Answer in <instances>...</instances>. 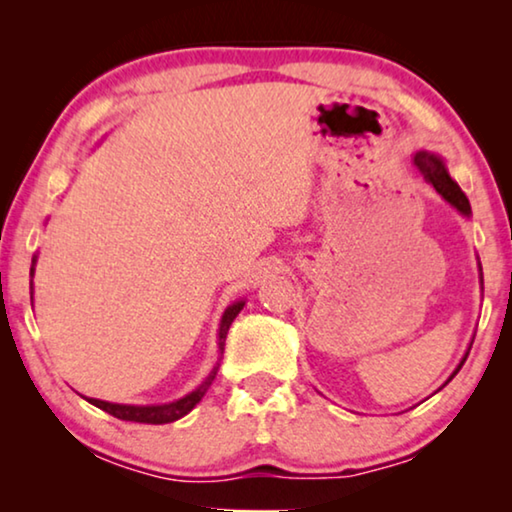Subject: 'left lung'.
Wrapping results in <instances>:
<instances>
[{
	"label": "left lung",
	"mask_w": 512,
	"mask_h": 512,
	"mask_svg": "<svg viewBox=\"0 0 512 512\" xmlns=\"http://www.w3.org/2000/svg\"><path fill=\"white\" fill-rule=\"evenodd\" d=\"M412 165H415L417 170L424 174V179L429 181L433 188H436V193L440 195V198H443L445 202H450V205L457 209L461 216H471V202H468V198L464 195V191L459 188L457 181L450 177V172H447V165H445L443 158L436 156V153H431V151H417L415 156H412ZM478 268H480V261H478ZM480 284H482V268H480ZM471 345H473V342H471ZM468 352H471V349H468ZM468 352L464 354V359L459 361V366L454 368L450 380L459 373L461 366H464ZM450 380H447V382H450ZM445 384H443V387H445Z\"/></svg>",
	"instance_id": "8db88e82"
}]
</instances>
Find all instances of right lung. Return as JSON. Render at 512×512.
Here are the masks:
<instances>
[{
    "label": "right lung",
    "mask_w": 512,
    "mask_h": 512,
    "mask_svg": "<svg viewBox=\"0 0 512 512\" xmlns=\"http://www.w3.org/2000/svg\"><path fill=\"white\" fill-rule=\"evenodd\" d=\"M34 265H37V256L32 258L30 277H34ZM30 289H32V282H30ZM242 307H244V300H235V303L228 305L226 312H223L221 324H219V352L221 354H223V345H226L228 328H230V324H233V319L237 317V314H240ZM216 370H219V363H216V366L212 368V373L205 377V382H202L198 389H193L191 394H186L184 398H179V401H172V403H163V405H123V403L100 401V398H86V401L93 403L95 408L109 412V415L123 419V422L170 424V422H177V419L188 415V412H191L195 405L202 401V396L207 394L209 387H212Z\"/></svg>",
    "instance_id": "1"
}]
</instances>
